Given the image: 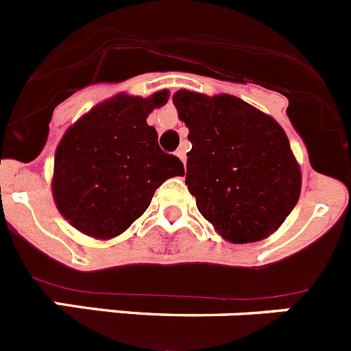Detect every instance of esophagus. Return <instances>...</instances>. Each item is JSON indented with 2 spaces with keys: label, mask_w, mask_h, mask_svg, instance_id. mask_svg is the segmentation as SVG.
Instances as JSON below:
<instances>
[{
  "label": "esophagus",
  "mask_w": 351,
  "mask_h": 351,
  "mask_svg": "<svg viewBox=\"0 0 351 351\" xmlns=\"http://www.w3.org/2000/svg\"><path fill=\"white\" fill-rule=\"evenodd\" d=\"M185 152H187V150H185V148H183V147H180L178 150H176V156H178L180 159H182L183 164H185V159H187V156H185Z\"/></svg>",
  "instance_id": "34e87169"
}]
</instances>
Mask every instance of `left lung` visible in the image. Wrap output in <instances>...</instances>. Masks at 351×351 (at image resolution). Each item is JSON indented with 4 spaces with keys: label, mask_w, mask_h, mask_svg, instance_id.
Listing matches in <instances>:
<instances>
[{
    "label": "left lung",
    "mask_w": 351,
    "mask_h": 351,
    "mask_svg": "<svg viewBox=\"0 0 351 351\" xmlns=\"http://www.w3.org/2000/svg\"><path fill=\"white\" fill-rule=\"evenodd\" d=\"M189 128L185 183L199 213L230 243L264 239L298 204L301 169L274 119L239 97L178 90Z\"/></svg>",
    "instance_id": "1"
}]
</instances>
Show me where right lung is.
<instances>
[{
  "label": "right lung",
  "instance_id": "add662e5",
  "mask_svg": "<svg viewBox=\"0 0 351 351\" xmlns=\"http://www.w3.org/2000/svg\"><path fill=\"white\" fill-rule=\"evenodd\" d=\"M152 97L119 94L97 105L66 131L56 150L52 191L66 220L85 234L108 239L140 219L154 194L183 175L176 156L160 150L148 113L166 105Z\"/></svg>",
  "mask_w": 351,
  "mask_h": 351
}]
</instances>
